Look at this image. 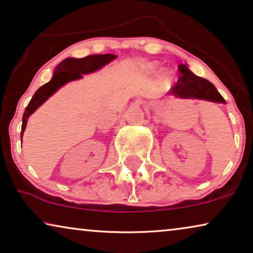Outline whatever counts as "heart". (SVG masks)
<instances>
[{"label": "heart", "mask_w": 253, "mask_h": 253, "mask_svg": "<svg viewBox=\"0 0 253 253\" xmlns=\"http://www.w3.org/2000/svg\"><path fill=\"white\" fill-rule=\"evenodd\" d=\"M151 69H152V70H155V69H157V67H155V64H152L151 65ZM166 77H167V76H166Z\"/></svg>", "instance_id": "heart-1"}]
</instances>
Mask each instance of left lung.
<instances>
[{
	"instance_id": "1",
	"label": "left lung",
	"mask_w": 253,
	"mask_h": 253,
	"mask_svg": "<svg viewBox=\"0 0 253 253\" xmlns=\"http://www.w3.org/2000/svg\"><path fill=\"white\" fill-rule=\"evenodd\" d=\"M178 81L170 89L171 94L183 99H204L226 103V100L217 92L212 83L196 76L185 64H178Z\"/></svg>"
}]
</instances>
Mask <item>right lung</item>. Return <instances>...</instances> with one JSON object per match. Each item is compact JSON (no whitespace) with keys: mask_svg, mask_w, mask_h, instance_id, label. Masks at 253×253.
<instances>
[{"mask_svg":"<svg viewBox=\"0 0 253 253\" xmlns=\"http://www.w3.org/2000/svg\"><path fill=\"white\" fill-rule=\"evenodd\" d=\"M116 56L113 54H103V55H89V56L83 58H71L68 57L61 62L55 69L53 78L50 82L41 86L31 99L29 105L25 108V113L23 115V124H22V134L25 131L27 119L31 114H33L38 107L42 105L51 94H54L62 85L65 83L76 81V79L82 78V75L89 74V72L96 71L98 69L102 68L103 65L109 63Z\"/></svg>","mask_w":253,"mask_h":253,"instance_id":"obj_1","label":"right lung"}]
</instances>
